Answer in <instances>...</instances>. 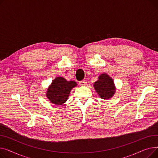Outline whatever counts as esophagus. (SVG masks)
<instances>
[{"label":"esophagus","mask_w":158,"mask_h":158,"mask_svg":"<svg viewBox=\"0 0 158 158\" xmlns=\"http://www.w3.org/2000/svg\"><path fill=\"white\" fill-rule=\"evenodd\" d=\"M86 85V82L85 81H81L79 82V85L80 86H85Z\"/></svg>","instance_id":"1"}]
</instances>
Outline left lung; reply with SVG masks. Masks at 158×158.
<instances>
[{
	"label": "left lung",
	"instance_id": "8db88e82",
	"mask_svg": "<svg viewBox=\"0 0 158 158\" xmlns=\"http://www.w3.org/2000/svg\"><path fill=\"white\" fill-rule=\"evenodd\" d=\"M96 92L102 98L109 99L114 95L115 88L112 79L106 73L101 74L94 83Z\"/></svg>",
	"mask_w": 158,
	"mask_h": 158
}]
</instances>
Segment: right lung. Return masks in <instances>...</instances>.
<instances>
[{
  "instance_id": "add662e5",
  "label": "right lung",
  "mask_w": 158,
  "mask_h": 158,
  "mask_svg": "<svg viewBox=\"0 0 158 158\" xmlns=\"http://www.w3.org/2000/svg\"><path fill=\"white\" fill-rule=\"evenodd\" d=\"M76 85L75 81H67L63 77H57L48 88L47 97L52 103L61 105L66 101L71 89Z\"/></svg>"
}]
</instances>
